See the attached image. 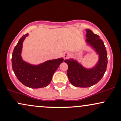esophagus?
Returning a JSON list of instances; mask_svg holds the SVG:
<instances>
[{
    "instance_id": "obj_1",
    "label": "esophagus",
    "mask_w": 121,
    "mask_h": 121,
    "mask_svg": "<svg viewBox=\"0 0 121 121\" xmlns=\"http://www.w3.org/2000/svg\"><path fill=\"white\" fill-rule=\"evenodd\" d=\"M69 56V53L67 52H64L63 54V57L64 59H66Z\"/></svg>"
}]
</instances>
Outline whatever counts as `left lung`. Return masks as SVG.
<instances>
[{"mask_svg": "<svg viewBox=\"0 0 121 121\" xmlns=\"http://www.w3.org/2000/svg\"><path fill=\"white\" fill-rule=\"evenodd\" d=\"M86 30L85 43L98 55L96 64L91 67H86L76 58L65 60L68 65L67 74L70 82L80 88H88L97 84L103 77L107 65V54L103 41L90 29Z\"/></svg>", "mask_w": 121, "mask_h": 121, "instance_id": "left-lung-1", "label": "left lung"}]
</instances>
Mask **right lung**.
<instances>
[{"instance_id": "obj_1", "label": "right lung", "mask_w": 121, "mask_h": 121, "mask_svg": "<svg viewBox=\"0 0 121 121\" xmlns=\"http://www.w3.org/2000/svg\"><path fill=\"white\" fill-rule=\"evenodd\" d=\"M29 34L22 36L14 48L12 54V67L17 78L22 84L31 88H41L50 84L53 74L63 62L60 58L33 65L25 61L22 57L23 43Z\"/></svg>"}]
</instances>
